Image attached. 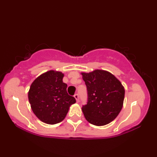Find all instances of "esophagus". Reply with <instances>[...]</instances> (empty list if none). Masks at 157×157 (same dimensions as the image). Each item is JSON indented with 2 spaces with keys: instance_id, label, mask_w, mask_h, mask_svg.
<instances>
[{
  "instance_id": "esophagus-1",
  "label": "esophagus",
  "mask_w": 157,
  "mask_h": 157,
  "mask_svg": "<svg viewBox=\"0 0 157 157\" xmlns=\"http://www.w3.org/2000/svg\"><path fill=\"white\" fill-rule=\"evenodd\" d=\"M74 98H75L76 101L78 102H79V95L78 94H75V95H74Z\"/></svg>"
}]
</instances>
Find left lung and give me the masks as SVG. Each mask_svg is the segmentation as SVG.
I'll return each instance as SVG.
<instances>
[{"instance_id":"left-lung-1","label":"left lung","mask_w":157,"mask_h":157,"mask_svg":"<svg viewBox=\"0 0 157 157\" xmlns=\"http://www.w3.org/2000/svg\"><path fill=\"white\" fill-rule=\"evenodd\" d=\"M87 89V104L82 107L86 120L96 126L107 124L123 108L124 89L121 82L108 71L81 73Z\"/></svg>"}]
</instances>
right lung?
<instances>
[{
  "label": "right lung",
  "mask_w": 157,
  "mask_h": 157,
  "mask_svg": "<svg viewBox=\"0 0 157 157\" xmlns=\"http://www.w3.org/2000/svg\"><path fill=\"white\" fill-rule=\"evenodd\" d=\"M63 78L62 72L51 70L39 76L30 86L28 100L32 110L45 123L62 122L70 106L76 102L75 98L68 94Z\"/></svg>",
  "instance_id": "right-lung-1"
}]
</instances>
